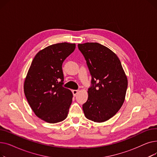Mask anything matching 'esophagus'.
<instances>
[{
  "mask_svg": "<svg viewBox=\"0 0 157 157\" xmlns=\"http://www.w3.org/2000/svg\"><path fill=\"white\" fill-rule=\"evenodd\" d=\"M72 92V94H73L74 96H76V94L78 93L79 90H73Z\"/></svg>",
  "mask_w": 157,
  "mask_h": 157,
  "instance_id": "34e87169",
  "label": "esophagus"
}]
</instances>
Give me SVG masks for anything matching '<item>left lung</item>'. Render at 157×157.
I'll use <instances>...</instances> for the list:
<instances>
[{"label": "left lung", "instance_id": "8db88e82", "mask_svg": "<svg viewBox=\"0 0 157 157\" xmlns=\"http://www.w3.org/2000/svg\"><path fill=\"white\" fill-rule=\"evenodd\" d=\"M92 75V86L83 105L85 117L97 123L104 122L117 114L125 101L127 77L117 55L97 43L78 44Z\"/></svg>", "mask_w": 157, "mask_h": 157}]
</instances>
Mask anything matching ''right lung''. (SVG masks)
I'll list each match as a JSON object with an SVG mask.
<instances>
[{"label":"right lung","mask_w":157,"mask_h":157,"mask_svg":"<svg viewBox=\"0 0 157 157\" xmlns=\"http://www.w3.org/2000/svg\"><path fill=\"white\" fill-rule=\"evenodd\" d=\"M75 48V43H62L41 49L33 59L25 79L24 93L31 109L47 123H59L67 117L73 95L62 85V65Z\"/></svg>","instance_id":"right-lung-1"}]
</instances>
